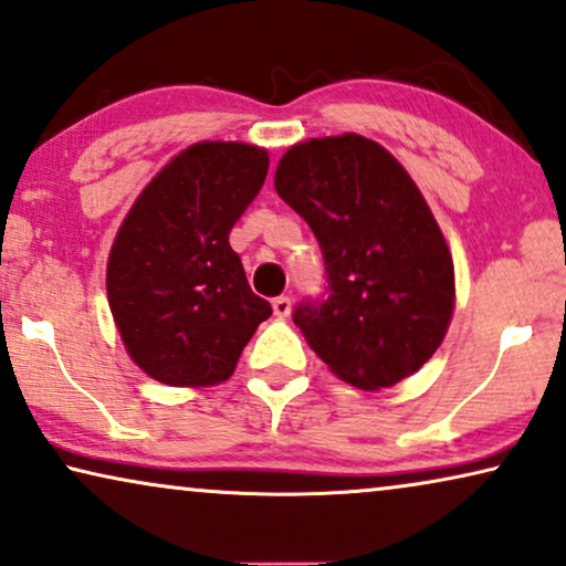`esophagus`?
Wrapping results in <instances>:
<instances>
[{
  "label": "esophagus",
  "instance_id": "esophagus-1",
  "mask_svg": "<svg viewBox=\"0 0 566 566\" xmlns=\"http://www.w3.org/2000/svg\"><path fill=\"white\" fill-rule=\"evenodd\" d=\"M272 307H274V315L276 317H290V313H292V300L290 297H274V302H272Z\"/></svg>",
  "mask_w": 566,
  "mask_h": 566
}]
</instances>
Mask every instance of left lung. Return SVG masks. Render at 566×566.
Listing matches in <instances>:
<instances>
[{"label": "left lung", "instance_id": "obj_1", "mask_svg": "<svg viewBox=\"0 0 566 566\" xmlns=\"http://www.w3.org/2000/svg\"><path fill=\"white\" fill-rule=\"evenodd\" d=\"M274 187L325 261L328 297L292 313L310 348L359 389L418 371L449 331L457 290L439 222L402 164L364 135H331L286 150Z\"/></svg>", "mask_w": 566, "mask_h": 566}]
</instances>
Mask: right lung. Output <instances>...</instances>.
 Wrapping results in <instances>:
<instances>
[{
  "instance_id": "right-lung-1",
  "label": "right lung",
  "mask_w": 566,
  "mask_h": 566,
  "mask_svg": "<svg viewBox=\"0 0 566 566\" xmlns=\"http://www.w3.org/2000/svg\"><path fill=\"white\" fill-rule=\"evenodd\" d=\"M266 171L264 148L195 143L125 214L107 261V300L127 354L156 381L220 385L272 315L228 243Z\"/></svg>"
}]
</instances>
